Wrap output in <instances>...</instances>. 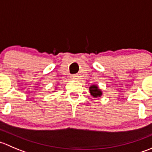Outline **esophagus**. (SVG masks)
<instances>
[{
  "label": "esophagus",
  "mask_w": 152,
  "mask_h": 152,
  "mask_svg": "<svg viewBox=\"0 0 152 152\" xmlns=\"http://www.w3.org/2000/svg\"><path fill=\"white\" fill-rule=\"evenodd\" d=\"M76 77H77V76H76V75H72V76H71V79H76Z\"/></svg>",
  "instance_id": "34e87169"
}]
</instances>
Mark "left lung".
I'll list each match as a JSON object with an SVG mask.
<instances>
[{"instance_id":"left-lung-1","label":"left lung","mask_w":152,"mask_h":152,"mask_svg":"<svg viewBox=\"0 0 152 152\" xmlns=\"http://www.w3.org/2000/svg\"><path fill=\"white\" fill-rule=\"evenodd\" d=\"M89 90H90V94L93 96L94 98H100L101 96L103 95L102 91L99 88L97 85H91L89 87Z\"/></svg>"}]
</instances>
